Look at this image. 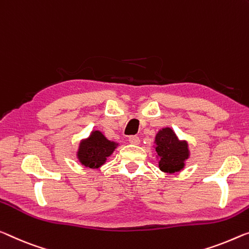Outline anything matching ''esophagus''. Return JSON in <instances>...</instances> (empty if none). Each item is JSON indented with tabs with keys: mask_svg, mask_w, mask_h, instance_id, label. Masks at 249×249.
<instances>
[{
	"mask_svg": "<svg viewBox=\"0 0 249 249\" xmlns=\"http://www.w3.org/2000/svg\"><path fill=\"white\" fill-rule=\"evenodd\" d=\"M129 142L132 144H139L140 143V139L138 136H130L129 137Z\"/></svg>",
	"mask_w": 249,
	"mask_h": 249,
	"instance_id": "34e87169",
	"label": "esophagus"
}]
</instances>
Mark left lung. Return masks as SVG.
Listing matches in <instances>:
<instances>
[{
    "label": "left lung",
    "instance_id": "obj_1",
    "mask_svg": "<svg viewBox=\"0 0 249 249\" xmlns=\"http://www.w3.org/2000/svg\"><path fill=\"white\" fill-rule=\"evenodd\" d=\"M155 142L160 170L169 174L180 171L189 157L186 141H179L173 130L164 128L157 133Z\"/></svg>",
    "mask_w": 249,
    "mask_h": 249
}]
</instances>
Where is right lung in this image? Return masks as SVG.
I'll use <instances>...</instances> for the list:
<instances>
[{"label":"right lung","instance_id":"add662e5","mask_svg":"<svg viewBox=\"0 0 249 249\" xmlns=\"http://www.w3.org/2000/svg\"><path fill=\"white\" fill-rule=\"evenodd\" d=\"M116 148L117 143L109 141L100 131H92L88 139L80 143L78 158L86 167L99 168Z\"/></svg>","mask_w":249,"mask_h":249}]
</instances>
